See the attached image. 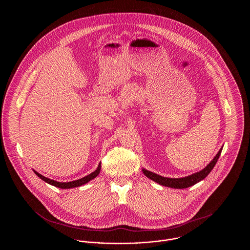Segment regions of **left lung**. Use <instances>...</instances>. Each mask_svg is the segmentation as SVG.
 I'll return each instance as SVG.
<instances>
[{"label": "left lung", "instance_id": "obj_1", "mask_svg": "<svg viewBox=\"0 0 250 250\" xmlns=\"http://www.w3.org/2000/svg\"><path fill=\"white\" fill-rule=\"evenodd\" d=\"M221 150H222V148L218 151V153L216 154V156L213 159V161L204 169H202L201 171H199L197 173H194V174H191L189 176H187V177H183V178H167V177L160 176V175H158L156 173H153L151 171H148V170H146L144 168L143 169V173H144V175L147 178L151 179V180L155 181L156 183H158V184H160L162 186H166V187H169V188H188L190 186H193L194 184L200 182L201 180H203V179L209 175V173L214 168V167L215 166L219 156H220Z\"/></svg>", "mask_w": 250, "mask_h": 250}]
</instances>
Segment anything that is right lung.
I'll return each mask as SVG.
<instances>
[{"mask_svg":"<svg viewBox=\"0 0 250 250\" xmlns=\"http://www.w3.org/2000/svg\"><path fill=\"white\" fill-rule=\"evenodd\" d=\"M100 169H101V164H99L97 169L95 171H93L92 173H90L89 175H87V176H85L83 178L75 180V181H72V182H68V183H61V182H57V181H54V180H51V179L46 178V177L42 176L41 174H39L38 172H36V170H34V171H35V173L39 178L42 179L43 181H45L46 183H48V184H50L52 186H55V187L61 188H76V187H80L82 185H84L87 182H89L90 180L95 178L100 173Z\"/></svg>","mask_w":250,"mask_h":250,"instance_id":"right-lung-1","label":"right lung"}]
</instances>
